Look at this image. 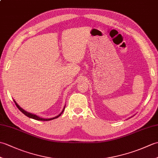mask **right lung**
Instances as JSON below:
<instances>
[{
    "instance_id": "obj_1",
    "label": "right lung",
    "mask_w": 158,
    "mask_h": 158,
    "mask_svg": "<svg viewBox=\"0 0 158 158\" xmlns=\"http://www.w3.org/2000/svg\"><path fill=\"white\" fill-rule=\"evenodd\" d=\"M14 102H15V105H16L17 107H18V108L19 109V110L20 111H21L22 113L24 114L25 115H26L27 117H30V118L34 119H36V120H39V121H49V120H52V119H54L58 118V117L59 116L61 115V114H62V113H63V111H64V109L63 110H62V112L61 113H60V114H59V115H58V116H56V117H53V118H50V119H43V118H41V117H38L37 115H34V114L30 113H28V112H27V111H26V110H24L23 109H22L21 107H20V106L18 105V104L16 103V102L15 101V100H14Z\"/></svg>"
}]
</instances>
